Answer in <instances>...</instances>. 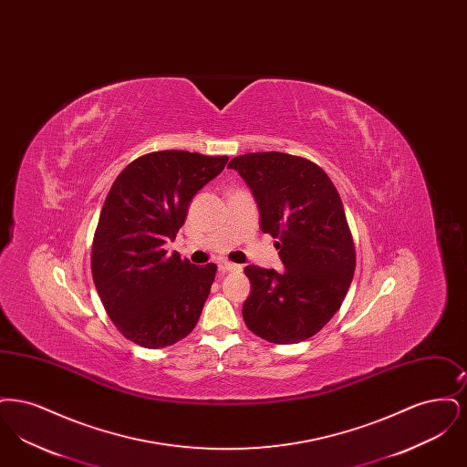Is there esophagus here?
<instances>
[{
    "label": "esophagus",
    "mask_w": 467,
    "mask_h": 467,
    "mask_svg": "<svg viewBox=\"0 0 467 467\" xmlns=\"http://www.w3.org/2000/svg\"><path fill=\"white\" fill-rule=\"evenodd\" d=\"M219 271H221V275H225V273L242 271V266H238V265H233V263H221V265H219Z\"/></svg>",
    "instance_id": "obj_1"
}]
</instances>
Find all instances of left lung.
Masks as SVG:
<instances>
[{
	"label": "left lung",
	"instance_id": "1",
	"mask_svg": "<svg viewBox=\"0 0 467 467\" xmlns=\"http://www.w3.org/2000/svg\"><path fill=\"white\" fill-rule=\"evenodd\" d=\"M227 168L252 191L261 229L278 238L285 269L244 267L252 284L244 324L271 343L305 341L333 318L354 278L356 248L341 198L326 171L303 157L254 152Z\"/></svg>",
	"mask_w": 467,
	"mask_h": 467
}]
</instances>
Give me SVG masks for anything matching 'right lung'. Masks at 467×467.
I'll return each instance as SVG.
<instances>
[{
    "instance_id": "right-lung-1",
    "label": "right lung",
    "mask_w": 467,
    "mask_h": 467,
    "mask_svg": "<svg viewBox=\"0 0 467 467\" xmlns=\"http://www.w3.org/2000/svg\"><path fill=\"white\" fill-rule=\"evenodd\" d=\"M227 157L161 150L134 159L111 185L92 242V280L115 327L145 348L191 333L217 266L168 255L187 208Z\"/></svg>"
}]
</instances>
